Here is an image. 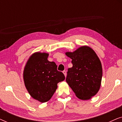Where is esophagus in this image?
Instances as JSON below:
<instances>
[{
    "label": "esophagus",
    "mask_w": 122,
    "mask_h": 122,
    "mask_svg": "<svg viewBox=\"0 0 122 122\" xmlns=\"http://www.w3.org/2000/svg\"><path fill=\"white\" fill-rule=\"evenodd\" d=\"M63 74H64L65 76H66V71H63Z\"/></svg>",
    "instance_id": "obj_1"
}]
</instances>
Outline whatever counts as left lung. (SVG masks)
I'll list each match as a JSON object with an SVG mask.
<instances>
[{
  "instance_id": "8db88e82",
  "label": "left lung",
  "mask_w": 122,
  "mask_h": 122,
  "mask_svg": "<svg viewBox=\"0 0 122 122\" xmlns=\"http://www.w3.org/2000/svg\"><path fill=\"white\" fill-rule=\"evenodd\" d=\"M66 54L71 58L73 64L72 67L68 69L66 81L78 98L91 99L98 93L101 86L102 66L99 58L87 46Z\"/></svg>"
}]
</instances>
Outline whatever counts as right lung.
<instances>
[{
	"label": "right lung",
	"mask_w": 122,
	"mask_h": 122,
	"mask_svg": "<svg viewBox=\"0 0 122 122\" xmlns=\"http://www.w3.org/2000/svg\"><path fill=\"white\" fill-rule=\"evenodd\" d=\"M49 54L35 53L30 56L25 66L23 78L30 95L41 103L51 98L57 88V84L65 79L61 71L57 70L54 61H49Z\"/></svg>",
	"instance_id": "right-lung-1"
}]
</instances>
